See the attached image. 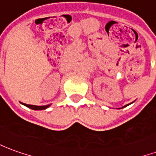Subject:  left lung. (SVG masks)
<instances>
[{
    "mask_svg": "<svg viewBox=\"0 0 156 156\" xmlns=\"http://www.w3.org/2000/svg\"><path fill=\"white\" fill-rule=\"evenodd\" d=\"M133 103H134V102H132V103H130V104H129V105H124V107H122V108H124V107H127L128 105H131V104H133Z\"/></svg>",
    "mask_w": 156,
    "mask_h": 156,
    "instance_id": "left-lung-1",
    "label": "left lung"
}]
</instances>
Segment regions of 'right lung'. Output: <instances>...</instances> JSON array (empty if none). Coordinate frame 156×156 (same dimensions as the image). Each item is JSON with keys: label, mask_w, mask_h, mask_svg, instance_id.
Wrapping results in <instances>:
<instances>
[{"label": "right lung", "mask_w": 156, "mask_h": 156, "mask_svg": "<svg viewBox=\"0 0 156 156\" xmlns=\"http://www.w3.org/2000/svg\"><path fill=\"white\" fill-rule=\"evenodd\" d=\"M22 105H25L26 107H27V108H32V109H33V110H43V109H46V108H48V107H50V106H51V105H45V106H37V105H27V104H22Z\"/></svg>", "instance_id": "right-lung-1"}]
</instances>
